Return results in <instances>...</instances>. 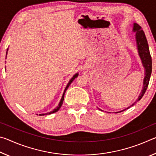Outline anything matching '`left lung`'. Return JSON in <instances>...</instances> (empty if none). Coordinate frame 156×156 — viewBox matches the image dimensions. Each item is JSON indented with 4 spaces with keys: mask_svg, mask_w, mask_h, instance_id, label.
I'll return each instance as SVG.
<instances>
[{
    "mask_svg": "<svg viewBox=\"0 0 156 156\" xmlns=\"http://www.w3.org/2000/svg\"><path fill=\"white\" fill-rule=\"evenodd\" d=\"M133 31H136V42H137V47H138L139 56L140 57L142 65H143L145 69V77L144 78L143 88H142L140 95L138 98L137 99L136 101L134 102L133 105H131L130 107L133 106V105H135L137 102L139 101V100L142 98V96H144V94L145 92H146V90L148 87V85H149L150 77H151V71H152L151 56V54H150L149 44H148L147 38L146 36H145L144 31L142 30V27L140 26L138 24H137V23H134L133 24ZM130 107H128L127 109L130 108ZM125 110L121 111L120 112H122Z\"/></svg>",
    "mask_w": 156,
    "mask_h": 156,
    "instance_id": "8db88e82",
    "label": "left lung"
}]
</instances>
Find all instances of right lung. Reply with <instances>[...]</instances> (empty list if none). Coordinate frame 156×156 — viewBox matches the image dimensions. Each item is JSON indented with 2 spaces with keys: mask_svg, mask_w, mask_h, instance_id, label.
Returning <instances> with one entry per match:
<instances>
[{
  "mask_svg": "<svg viewBox=\"0 0 156 156\" xmlns=\"http://www.w3.org/2000/svg\"><path fill=\"white\" fill-rule=\"evenodd\" d=\"M78 73H76V75H74L73 76V78L71 79L70 80V81L69 82V83L67 84V87H66V88H65V91H64V93H63V95H62V98H61V100H60V103H59V105H58V106L56 109H54V110L52 111V112H49V113H43V114H39V115H47V114H51V113H55V112H57L58 111L59 109H60V108L61 107V106H62V102H63V100H64V96H65V91H66V90H67V89H68V87H69V85H70V84L72 83L73 82V80H74L75 79V78H76L78 76ZM38 115V114H37Z\"/></svg>",
  "mask_w": 156,
  "mask_h": 156,
  "instance_id": "right-lung-1",
  "label": "right lung"
}]
</instances>
